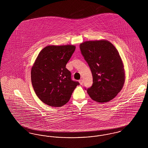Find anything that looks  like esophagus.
<instances>
[{
	"label": "esophagus",
	"instance_id": "obj_1",
	"mask_svg": "<svg viewBox=\"0 0 148 148\" xmlns=\"http://www.w3.org/2000/svg\"><path fill=\"white\" fill-rule=\"evenodd\" d=\"M79 82L80 83V85L83 84V80H82V79H80V80H79Z\"/></svg>",
	"mask_w": 148,
	"mask_h": 148
}]
</instances>
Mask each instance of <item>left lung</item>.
<instances>
[{
    "label": "left lung",
    "instance_id": "8db88e82",
    "mask_svg": "<svg viewBox=\"0 0 148 148\" xmlns=\"http://www.w3.org/2000/svg\"><path fill=\"white\" fill-rule=\"evenodd\" d=\"M80 49L92 75V85L87 89L90 97L98 103L114 98L125 82L124 64L118 51L106 40L86 41Z\"/></svg>",
    "mask_w": 148,
    "mask_h": 148
}]
</instances>
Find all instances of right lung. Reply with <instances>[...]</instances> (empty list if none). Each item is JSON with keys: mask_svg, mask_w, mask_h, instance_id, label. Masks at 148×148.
Wrapping results in <instances>:
<instances>
[{"mask_svg": "<svg viewBox=\"0 0 148 148\" xmlns=\"http://www.w3.org/2000/svg\"><path fill=\"white\" fill-rule=\"evenodd\" d=\"M75 50L73 45H48L39 53L32 68L31 79L37 97L47 105L66 104L77 82L71 79L66 64Z\"/></svg>", "mask_w": 148, "mask_h": 148, "instance_id": "1", "label": "right lung"}]
</instances>
